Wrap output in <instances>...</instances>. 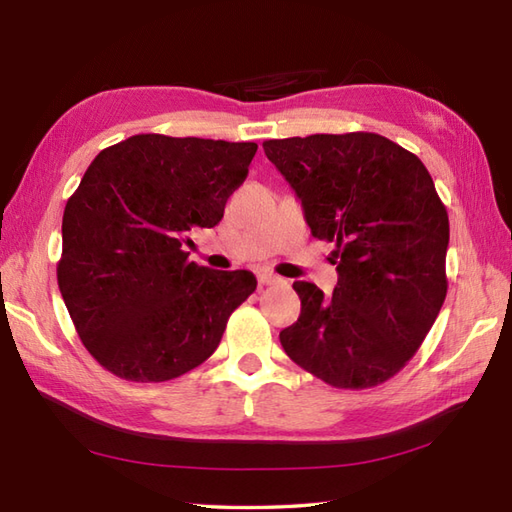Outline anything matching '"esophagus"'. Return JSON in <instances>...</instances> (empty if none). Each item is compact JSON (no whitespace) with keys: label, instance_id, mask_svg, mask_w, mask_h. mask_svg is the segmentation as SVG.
I'll use <instances>...</instances> for the list:
<instances>
[{"label":"esophagus","instance_id":"34e87169","mask_svg":"<svg viewBox=\"0 0 512 512\" xmlns=\"http://www.w3.org/2000/svg\"><path fill=\"white\" fill-rule=\"evenodd\" d=\"M257 281H259V286H273L279 279L273 273H266V270H262V273L257 275Z\"/></svg>","mask_w":512,"mask_h":512}]
</instances>
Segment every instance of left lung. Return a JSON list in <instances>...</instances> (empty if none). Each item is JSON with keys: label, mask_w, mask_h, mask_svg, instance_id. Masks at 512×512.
I'll return each mask as SVG.
<instances>
[{"label": "left lung", "mask_w": 512, "mask_h": 512, "mask_svg": "<svg viewBox=\"0 0 512 512\" xmlns=\"http://www.w3.org/2000/svg\"><path fill=\"white\" fill-rule=\"evenodd\" d=\"M314 237L334 242L332 297L295 281L297 323L279 341L299 367L339 389L396 376L447 297L449 215L422 160L372 132L264 140Z\"/></svg>", "instance_id": "left-lung-1"}]
</instances>
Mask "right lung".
Returning a JSON list of instances; mask_svg holds the SVG:
<instances>
[{
  "label": "right lung",
  "instance_id": "1",
  "mask_svg": "<svg viewBox=\"0 0 512 512\" xmlns=\"http://www.w3.org/2000/svg\"><path fill=\"white\" fill-rule=\"evenodd\" d=\"M255 151L138 134L92 160L65 204L57 281L76 334L107 372L162 383L217 350L257 279L198 266L182 246L193 226L222 220Z\"/></svg>",
  "mask_w": 512,
  "mask_h": 512
}]
</instances>
